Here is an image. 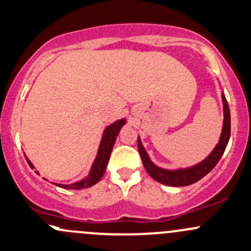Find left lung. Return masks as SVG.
<instances>
[{"mask_svg": "<svg viewBox=\"0 0 251 251\" xmlns=\"http://www.w3.org/2000/svg\"><path fill=\"white\" fill-rule=\"evenodd\" d=\"M222 100L224 121L222 134H220L219 136V141L215 145V147L213 148L212 152L209 153L203 160L195 164V165L178 169L160 168V166L155 165V164L151 160L147 151L145 150L144 145H142L141 139H140V136H137V148H139V153L140 155H141L142 164H144L147 174L150 175L153 179L161 183V184L169 185V187H185V185H190L193 184V183L198 182V180L203 178L208 172H211V170L217 165L218 161L220 160L224 152H225V148L227 146L231 134L230 109H228V104L227 101H226L225 94H224L223 91Z\"/></svg>", "mask_w": 251, "mask_h": 251, "instance_id": "left-lung-1", "label": "left lung"}]
</instances>
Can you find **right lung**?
Masks as SVG:
<instances>
[{
	"label": "right lung",
	"mask_w": 251,
	"mask_h": 251,
	"mask_svg": "<svg viewBox=\"0 0 251 251\" xmlns=\"http://www.w3.org/2000/svg\"><path fill=\"white\" fill-rule=\"evenodd\" d=\"M126 123V118H121V120L115 121L111 125L105 126L103 130V135H101L100 144H99L98 152H97L96 159H94L92 166H91L90 172H88L87 176L85 178L77 180V182L71 183V184H61V183H53L57 187L63 188V189H85V188H90L92 185L98 183L101 179V177L104 176L105 170H106L107 163H109L110 154H111V151L114 148L116 137H117L118 133L122 129V126ZM26 157V154H25ZM28 165L32 169H34V165L31 163V160L26 157ZM36 174L39 175L38 171H34Z\"/></svg>",
	"instance_id": "obj_1"
}]
</instances>
